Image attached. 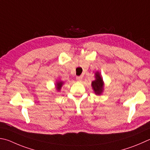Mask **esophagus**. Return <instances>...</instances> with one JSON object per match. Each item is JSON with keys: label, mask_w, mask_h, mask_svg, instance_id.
Wrapping results in <instances>:
<instances>
[{"label": "esophagus", "mask_w": 150, "mask_h": 150, "mask_svg": "<svg viewBox=\"0 0 150 150\" xmlns=\"http://www.w3.org/2000/svg\"><path fill=\"white\" fill-rule=\"evenodd\" d=\"M82 79H83V77H81V76H79V77H76V80H77V81H79V82H81V81H82Z\"/></svg>", "instance_id": "esophagus-1"}]
</instances>
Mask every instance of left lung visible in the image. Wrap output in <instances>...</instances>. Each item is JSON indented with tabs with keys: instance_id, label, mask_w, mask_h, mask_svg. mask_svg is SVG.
Returning a JSON list of instances; mask_svg holds the SVG:
<instances>
[{
	"instance_id": "1",
	"label": "left lung",
	"mask_w": 150,
	"mask_h": 150,
	"mask_svg": "<svg viewBox=\"0 0 150 150\" xmlns=\"http://www.w3.org/2000/svg\"><path fill=\"white\" fill-rule=\"evenodd\" d=\"M95 78L96 79L92 82V86L94 90L95 94L97 95H100L103 90V81L100 73L97 71L95 73Z\"/></svg>"
}]
</instances>
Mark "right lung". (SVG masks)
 <instances>
[{
  "instance_id": "1",
  "label": "right lung",
  "mask_w": 150,
  "mask_h": 150,
  "mask_svg": "<svg viewBox=\"0 0 150 150\" xmlns=\"http://www.w3.org/2000/svg\"><path fill=\"white\" fill-rule=\"evenodd\" d=\"M63 82L62 81H58V82L56 83V89L58 90V91H60V89L62 88V85H63Z\"/></svg>"
}]
</instances>
